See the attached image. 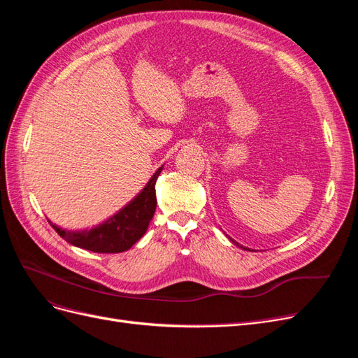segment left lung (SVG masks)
I'll return each instance as SVG.
<instances>
[{
  "label": "left lung",
  "mask_w": 358,
  "mask_h": 358,
  "mask_svg": "<svg viewBox=\"0 0 358 358\" xmlns=\"http://www.w3.org/2000/svg\"><path fill=\"white\" fill-rule=\"evenodd\" d=\"M234 243H236V242H234Z\"/></svg>",
  "instance_id": "left-lung-1"
}]
</instances>
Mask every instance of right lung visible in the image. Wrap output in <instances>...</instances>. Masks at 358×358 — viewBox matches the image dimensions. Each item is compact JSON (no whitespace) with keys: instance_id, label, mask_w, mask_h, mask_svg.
<instances>
[{"instance_id":"right-lung-1","label":"right lung","mask_w":358,"mask_h":358,"mask_svg":"<svg viewBox=\"0 0 358 358\" xmlns=\"http://www.w3.org/2000/svg\"><path fill=\"white\" fill-rule=\"evenodd\" d=\"M161 170L162 167L155 171V175L150 178L143 191L131 203L113 215L112 218L91 230L69 231L62 230L61 227L52 224L50 221L49 224L64 241L78 248L100 254L124 252L146 233L148 225L152 220L157 208L155 183Z\"/></svg>"}]
</instances>
